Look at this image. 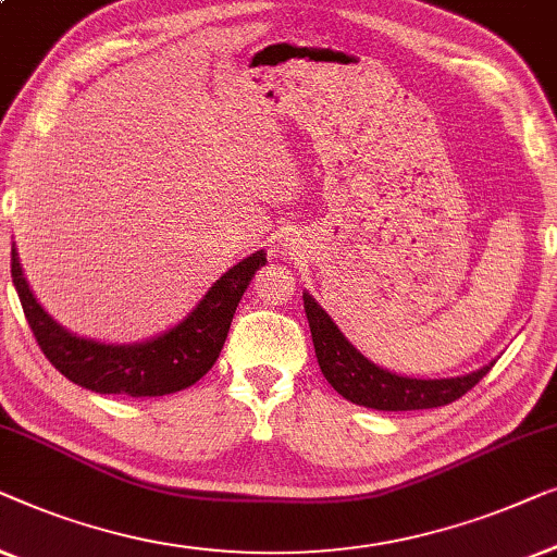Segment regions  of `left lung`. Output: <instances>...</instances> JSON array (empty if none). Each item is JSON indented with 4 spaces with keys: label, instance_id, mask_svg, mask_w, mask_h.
<instances>
[{
    "label": "left lung",
    "instance_id": "1",
    "mask_svg": "<svg viewBox=\"0 0 557 557\" xmlns=\"http://www.w3.org/2000/svg\"><path fill=\"white\" fill-rule=\"evenodd\" d=\"M302 300L320 371L343 398L366 409L417 411L446 406L474 388L495 366L492 360L472 373L454 375V379H409V375L391 373L354 348V343L341 333V327L320 308L315 297L302 293Z\"/></svg>",
    "mask_w": 557,
    "mask_h": 557
}]
</instances>
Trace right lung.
Segmentation results:
<instances>
[{"label":"right lung","mask_w":557,"mask_h":557,"mask_svg":"<svg viewBox=\"0 0 557 557\" xmlns=\"http://www.w3.org/2000/svg\"><path fill=\"white\" fill-rule=\"evenodd\" d=\"M264 262V249L245 257L207 289L182 323L151 341L121 346L81 338L47 315L22 272L17 247H12V282L37 346L67 381L96 394L148 398L176 394L209 373L222 354L234 310Z\"/></svg>","instance_id":"add662e5"}]
</instances>
